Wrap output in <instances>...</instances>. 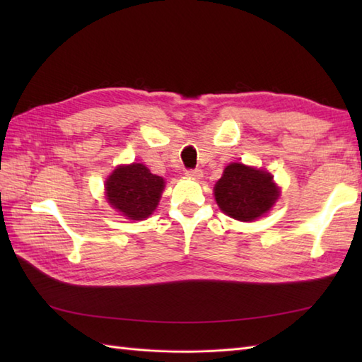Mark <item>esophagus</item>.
I'll return each instance as SVG.
<instances>
[{"mask_svg": "<svg viewBox=\"0 0 362 362\" xmlns=\"http://www.w3.org/2000/svg\"><path fill=\"white\" fill-rule=\"evenodd\" d=\"M187 175L189 179H201L202 177V169L201 168H194V169H188Z\"/></svg>", "mask_w": 362, "mask_h": 362, "instance_id": "obj_1", "label": "esophagus"}]
</instances>
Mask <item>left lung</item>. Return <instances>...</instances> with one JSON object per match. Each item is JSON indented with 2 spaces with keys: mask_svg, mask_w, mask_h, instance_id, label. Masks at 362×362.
Wrapping results in <instances>:
<instances>
[{
  "mask_svg": "<svg viewBox=\"0 0 362 362\" xmlns=\"http://www.w3.org/2000/svg\"><path fill=\"white\" fill-rule=\"evenodd\" d=\"M214 197L230 218L247 222L271 210L279 199V188L269 173L232 163L214 187Z\"/></svg>",
  "mask_w": 362,
  "mask_h": 362,
  "instance_id": "1",
  "label": "left lung"
}]
</instances>
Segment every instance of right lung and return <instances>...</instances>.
Listing matches in <instances>:
<instances>
[{"label": "right lung", "mask_w": 362, "mask_h": 362, "mask_svg": "<svg viewBox=\"0 0 362 362\" xmlns=\"http://www.w3.org/2000/svg\"><path fill=\"white\" fill-rule=\"evenodd\" d=\"M165 182L141 163L119 166L105 182L107 199L113 209L134 221L148 218L160 201Z\"/></svg>", "instance_id": "obj_1"}]
</instances>
